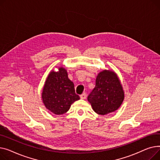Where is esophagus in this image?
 I'll list each match as a JSON object with an SVG mask.
<instances>
[{"mask_svg": "<svg viewBox=\"0 0 160 160\" xmlns=\"http://www.w3.org/2000/svg\"><path fill=\"white\" fill-rule=\"evenodd\" d=\"M80 98L81 99H85L87 98V95L85 93H82V94L80 96Z\"/></svg>", "mask_w": 160, "mask_h": 160, "instance_id": "esophagus-1", "label": "esophagus"}]
</instances>
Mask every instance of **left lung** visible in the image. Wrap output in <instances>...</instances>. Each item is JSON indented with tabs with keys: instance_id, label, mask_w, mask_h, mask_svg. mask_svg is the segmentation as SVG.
<instances>
[{
	"instance_id": "1",
	"label": "left lung",
	"mask_w": 160,
	"mask_h": 160,
	"mask_svg": "<svg viewBox=\"0 0 160 160\" xmlns=\"http://www.w3.org/2000/svg\"><path fill=\"white\" fill-rule=\"evenodd\" d=\"M125 98V92L116 73L103 70L96 77V87L88 97L97 114L106 115L117 110Z\"/></svg>"
}]
</instances>
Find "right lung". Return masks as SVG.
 <instances>
[{
  "label": "right lung",
  "instance_id": "1",
  "mask_svg": "<svg viewBox=\"0 0 160 160\" xmlns=\"http://www.w3.org/2000/svg\"><path fill=\"white\" fill-rule=\"evenodd\" d=\"M42 102L47 110L55 115L68 112L72 103L80 99L75 92L74 84L68 78L64 67L52 70L46 78L41 93Z\"/></svg>",
  "mask_w": 160,
  "mask_h": 160
}]
</instances>
